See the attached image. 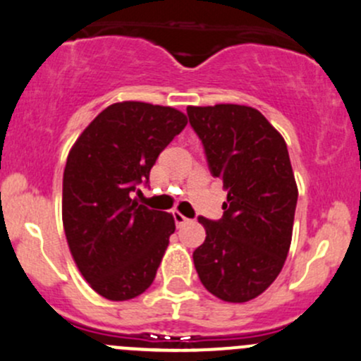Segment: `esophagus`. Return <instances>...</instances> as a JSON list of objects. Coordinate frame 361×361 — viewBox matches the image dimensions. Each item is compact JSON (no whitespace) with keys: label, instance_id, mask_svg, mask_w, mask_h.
<instances>
[{"label":"esophagus","instance_id":"34e87169","mask_svg":"<svg viewBox=\"0 0 361 361\" xmlns=\"http://www.w3.org/2000/svg\"><path fill=\"white\" fill-rule=\"evenodd\" d=\"M173 220H176V226L177 227H180V226H184L185 222H189L188 219H185L184 215H182L180 212H173Z\"/></svg>","mask_w":361,"mask_h":361}]
</instances>
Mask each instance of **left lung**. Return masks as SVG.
Returning a JSON list of instances; mask_svg holds the SVG:
<instances>
[{"label": "left lung", "mask_w": 361, "mask_h": 361, "mask_svg": "<svg viewBox=\"0 0 361 361\" xmlns=\"http://www.w3.org/2000/svg\"><path fill=\"white\" fill-rule=\"evenodd\" d=\"M213 177L227 189L224 216H200L192 253L201 284L228 303L259 296L281 274L293 238L298 185L284 137L257 108L188 106Z\"/></svg>", "instance_id": "obj_1"}]
</instances>
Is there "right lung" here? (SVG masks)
<instances>
[{"label":"right lung","instance_id":"obj_1","mask_svg":"<svg viewBox=\"0 0 361 361\" xmlns=\"http://www.w3.org/2000/svg\"><path fill=\"white\" fill-rule=\"evenodd\" d=\"M185 123L188 117L172 106L114 103L68 153L65 235L79 272L106 300H133L153 284L176 222L172 213L139 204L133 192L148 184L158 154Z\"/></svg>","mask_w":361,"mask_h":361}]
</instances>
